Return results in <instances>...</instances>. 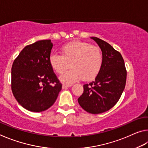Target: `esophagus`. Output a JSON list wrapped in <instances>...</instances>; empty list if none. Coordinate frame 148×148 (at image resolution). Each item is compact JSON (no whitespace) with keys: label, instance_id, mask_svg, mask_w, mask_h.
Listing matches in <instances>:
<instances>
[{"label":"esophagus","instance_id":"esophagus-1","mask_svg":"<svg viewBox=\"0 0 148 148\" xmlns=\"http://www.w3.org/2000/svg\"><path fill=\"white\" fill-rule=\"evenodd\" d=\"M72 86V85H71V84H70V85L63 84V85H62V89H67V88H68V87H71Z\"/></svg>","mask_w":148,"mask_h":148}]
</instances>
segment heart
Here are the masks:
<instances>
[{"label":"heart","instance_id":"obj_1","mask_svg":"<svg viewBox=\"0 0 148 148\" xmlns=\"http://www.w3.org/2000/svg\"><path fill=\"white\" fill-rule=\"evenodd\" d=\"M61 53L50 55L49 62L58 74L63 73L70 66L72 67L60 77L64 83H73L82 78L84 81H91L101 71L102 56L99 47L87 42L74 41L64 45L61 48Z\"/></svg>","mask_w":148,"mask_h":148}]
</instances>
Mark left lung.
Listing matches in <instances>:
<instances>
[{"label":"left lung","mask_w":148,"mask_h":148,"mask_svg":"<svg viewBox=\"0 0 148 148\" xmlns=\"http://www.w3.org/2000/svg\"><path fill=\"white\" fill-rule=\"evenodd\" d=\"M102 53V66L94 81L84 85V92L77 99L86 112L103 113L114 106L125 89L127 71L124 60L111 45L97 37H91Z\"/></svg>","instance_id":"1"}]
</instances>
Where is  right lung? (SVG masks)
I'll list each match as a JSON object with an SVG mask.
<instances>
[{
	"instance_id": "obj_1",
	"label": "right lung",
	"mask_w": 148,
	"mask_h": 148,
	"mask_svg": "<svg viewBox=\"0 0 148 148\" xmlns=\"http://www.w3.org/2000/svg\"><path fill=\"white\" fill-rule=\"evenodd\" d=\"M51 40L28 45L12 67V91L19 104L31 112H40L53 105L62 89L49 58Z\"/></svg>"
}]
</instances>
